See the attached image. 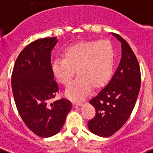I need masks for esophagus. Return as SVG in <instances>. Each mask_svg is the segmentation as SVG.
I'll use <instances>...</instances> for the list:
<instances>
[{
  "label": "esophagus",
  "mask_w": 153,
  "mask_h": 153,
  "mask_svg": "<svg viewBox=\"0 0 153 153\" xmlns=\"http://www.w3.org/2000/svg\"><path fill=\"white\" fill-rule=\"evenodd\" d=\"M82 105H83V103L77 102V101H74V102L73 103V107H74V108L80 107V106H81Z\"/></svg>",
  "instance_id": "esophagus-1"
}]
</instances>
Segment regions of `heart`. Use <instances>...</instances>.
<instances>
[{"label":"heart","instance_id":"1","mask_svg":"<svg viewBox=\"0 0 153 153\" xmlns=\"http://www.w3.org/2000/svg\"><path fill=\"white\" fill-rule=\"evenodd\" d=\"M63 56V59L53 60L52 71L59 82L68 85L76 70L79 76L65 91V95L73 100L84 99L89 93L91 86L101 87L112 76L115 50L108 40L73 44L65 48Z\"/></svg>","mask_w":153,"mask_h":153}]
</instances>
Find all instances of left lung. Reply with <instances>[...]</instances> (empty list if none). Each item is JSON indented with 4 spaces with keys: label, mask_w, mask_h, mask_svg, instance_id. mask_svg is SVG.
Wrapping results in <instances>:
<instances>
[{
    "label": "left lung",
    "mask_w": 153,
    "mask_h": 153,
    "mask_svg": "<svg viewBox=\"0 0 153 153\" xmlns=\"http://www.w3.org/2000/svg\"><path fill=\"white\" fill-rule=\"evenodd\" d=\"M121 43V59L112 79L89 100L96 116L88 122V129L99 137L114 134L125 125L134 108L140 88L138 60L129 45L117 34Z\"/></svg>",
    "instance_id": "8db88e82"
}]
</instances>
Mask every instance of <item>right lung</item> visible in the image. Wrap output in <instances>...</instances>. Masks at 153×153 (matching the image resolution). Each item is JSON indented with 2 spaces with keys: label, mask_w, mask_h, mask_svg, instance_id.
I'll return each mask as SVG.
<instances>
[{
  "label": "right lung",
  "mask_w": 153,
  "mask_h": 153,
  "mask_svg": "<svg viewBox=\"0 0 153 153\" xmlns=\"http://www.w3.org/2000/svg\"><path fill=\"white\" fill-rule=\"evenodd\" d=\"M56 37L36 40L19 54L12 75V89L16 108L26 126L41 137L60 132L72 103L60 99L49 104L59 90L54 80L51 52Z\"/></svg>",
  "instance_id": "right-lung-1"
}]
</instances>
